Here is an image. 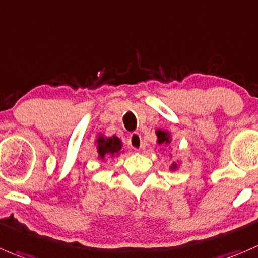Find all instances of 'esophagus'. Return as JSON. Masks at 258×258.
Returning a JSON list of instances; mask_svg holds the SVG:
<instances>
[{
	"label": "esophagus",
	"mask_w": 258,
	"mask_h": 258,
	"mask_svg": "<svg viewBox=\"0 0 258 258\" xmlns=\"http://www.w3.org/2000/svg\"><path fill=\"white\" fill-rule=\"evenodd\" d=\"M127 143H129V146L132 147L133 149H136V151H139V149L142 148V137L139 133H132L129 134V137H127Z\"/></svg>",
	"instance_id": "obj_1"
}]
</instances>
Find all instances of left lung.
Segmentation results:
<instances>
[{
  "instance_id": "left-lung-1",
  "label": "left lung",
  "mask_w": 258,
  "mask_h": 258,
  "mask_svg": "<svg viewBox=\"0 0 258 258\" xmlns=\"http://www.w3.org/2000/svg\"><path fill=\"white\" fill-rule=\"evenodd\" d=\"M156 134H157V143H158L159 146L171 143V133H168V132H166V131H161V129H157ZM170 168H171V171H175L176 168H177V163H176V162H173L172 166H171Z\"/></svg>"
}]
</instances>
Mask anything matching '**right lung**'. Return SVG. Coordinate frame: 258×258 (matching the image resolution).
I'll use <instances>...</instances> for the list:
<instances>
[{
    "label": "right lung",
    "instance_id": "obj_1",
    "mask_svg": "<svg viewBox=\"0 0 258 258\" xmlns=\"http://www.w3.org/2000/svg\"><path fill=\"white\" fill-rule=\"evenodd\" d=\"M97 144V153H99L100 159L109 158V157L117 156L121 149L122 143L116 136L112 137H105V136H99V138L96 139Z\"/></svg>",
    "mask_w": 258,
    "mask_h": 258
}]
</instances>
